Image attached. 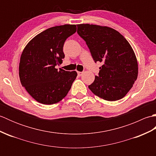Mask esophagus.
<instances>
[{
  "mask_svg": "<svg viewBox=\"0 0 156 156\" xmlns=\"http://www.w3.org/2000/svg\"><path fill=\"white\" fill-rule=\"evenodd\" d=\"M82 74H83V72H78V75L79 76H81Z\"/></svg>",
  "mask_w": 156,
  "mask_h": 156,
  "instance_id": "esophagus-1",
  "label": "esophagus"
}]
</instances>
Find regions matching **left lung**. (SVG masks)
Segmentation results:
<instances>
[{"label": "left lung", "mask_w": 156, "mask_h": 156, "mask_svg": "<svg viewBox=\"0 0 156 156\" xmlns=\"http://www.w3.org/2000/svg\"><path fill=\"white\" fill-rule=\"evenodd\" d=\"M94 61L102 63L98 76L88 86L93 93L108 101L123 98L137 80L138 64L131 45L114 29L90 24L77 25Z\"/></svg>", "instance_id": "1"}]
</instances>
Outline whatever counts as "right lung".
I'll list each match as a JSON object with an SVG mask.
<instances>
[{"label":"right lung","instance_id":"right-lung-1","mask_svg":"<svg viewBox=\"0 0 156 156\" xmlns=\"http://www.w3.org/2000/svg\"><path fill=\"white\" fill-rule=\"evenodd\" d=\"M76 31V25L49 28L36 35L23 49L19 63L21 83L35 101L53 105L62 100L77 76L56 66L62 63L66 39Z\"/></svg>","mask_w":156,"mask_h":156}]
</instances>
